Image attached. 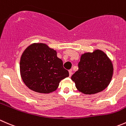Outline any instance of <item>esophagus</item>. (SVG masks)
Here are the masks:
<instances>
[{"label":"esophagus","instance_id":"34e87169","mask_svg":"<svg viewBox=\"0 0 126 126\" xmlns=\"http://www.w3.org/2000/svg\"><path fill=\"white\" fill-rule=\"evenodd\" d=\"M68 72H69V77H70L72 75V70H68Z\"/></svg>","mask_w":126,"mask_h":126}]
</instances>
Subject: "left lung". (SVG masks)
<instances>
[{
    "mask_svg": "<svg viewBox=\"0 0 126 126\" xmlns=\"http://www.w3.org/2000/svg\"><path fill=\"white\" fill-rule=\"evenodd\" d=\"M113 73V63L102 51L81 56L78 70L71 77L79 92L94 94L102 91L110 83Z\"/></svg>",
    "mask_w": 126,
    "mask_h": 126,
    "instance_id": "8db88e82",
    "label": "left lung"
}]
</instances>
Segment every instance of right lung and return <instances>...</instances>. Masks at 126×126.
<instances>
[{
    "instance_id": "obj_1",
    "label": "right lung",
    "mask_w": 126,
    "mask_h": 126,
    "mask_svg": "<svg viewBox=\"0 0 126 126\" xmlns=\"http://www.w3.org/2000/svg\"><path fill=\"white\" fill-rule=\"evenodd\" d=\"M21 77L30 89L48 94L57 89L62 79L69 76L57 52L45 43H33L22 53Z\"/></svg>"
}]
</instances>
